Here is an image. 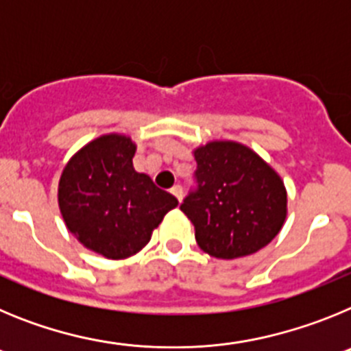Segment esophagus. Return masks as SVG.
Returning a JSON list of instances; mask_svg holds the SVG:
<instances>
[{"label": "esophagus", "instance_id": "esophagus-1", "mask_svg": "<svg viewBox=\"0 0 351 351\" xmlns=\"http://www.w3.org/2000/svg\"><path fill=\"white\" fill-rule=\"evenodd\" d=\"M170 193H172L173 197L178 198L179 202H181V200H182V186L181 184H176L172 188V190H170Z\"/></svg>", "mask_w": 351, "mask_h": 351}]
</instances>
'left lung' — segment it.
<instances>
[{"instance_id":"8db88e82","label":"left lung","mask_w":351,"mask_h":351,"mask_svg":"<svg viewBox=\"0 0 351 351\" xmlns=\"http://www.w3.org/2000/svg\"><path fill=\"white\" fill-rule=\"evenodd\" d=\"M197 188L181 204L200 250L223 260L267 246L287 219V190L255 151L213 141L193 151Z\"/></svg>"}]
</instances>
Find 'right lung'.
Listing matches in <instances>:
<instances>
[{
  "label": "right lung",
  "instance_id": "1",
  "mask_svg": "<svg viewBox=\"0 0 351 351\" xmlns=\"http://www.w3.org/2000/svg\"><path fill=\"white\" fill-rule=\"evenodd\" d=\"M137 145L108 133L77 151L63 169L58 202L68 230L105 258L135 255L178 198L133 169Z\"/></svg>",
  "mask_w": 351,
  "mask_h": 351
}]
</instances>
